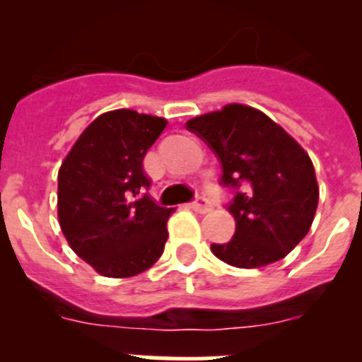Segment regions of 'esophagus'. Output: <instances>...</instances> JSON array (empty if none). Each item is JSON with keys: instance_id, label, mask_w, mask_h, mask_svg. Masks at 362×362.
<instances>
[{"instance_id": "obj_1", "label": "esophagus", "mask_w": 362, "mask_h": 362, "mask_svg": "<svg viewBox=\"0 0 362 362\" xmlns=\"http://www.w3.org/2000/svg\"><path fill=\"white\" fill-rule=\"evenodd\" d=\"M192 210H196L197 214H206L212 210V204H210V201L206 199V197H197V199L192 203Z\"/></svg>"}]
</instances>
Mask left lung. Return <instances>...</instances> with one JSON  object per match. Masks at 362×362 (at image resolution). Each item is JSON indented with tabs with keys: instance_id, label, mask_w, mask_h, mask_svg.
<instances>
[{
	"instance_id": "8db88e82",
	"label": "left lung",
	"mask_w": 362,
	"mask_h": 362,
	"mask_svg": "<svg viewBox=\"0 0 362 362\" xmlns=\"http://www.w3.org/2000/svg\"><path fill=\"white\" fill-rule=\"evenodd\" d=\"M216 152L221 185L232 188L228 212L235 233L214 243V255L238 268L276 263L308 233L319 187L312 159L267 114L246 105H226L187 123Z\"/></svg>"
}]
</instances>
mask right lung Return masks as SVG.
I'll use <instances>...</instances> for the list:
<instances>
[{
    "instance_id": "right-lung-1",
    "label": "right lung",
    "mask_w": 362,
    "mask_h": 362,
    "mask_svg": "<svg viewBox=\"0 0 362 362\" xmlns=\"http://www.w3.org/2000/svg\"><path fill=\"white\" fill-rule=\"evenodd\" d=\"M166 119L136 110L105 112L74 143L57 174V219L83 261L105 277L148 270L165 250L174 209L153 203L143 170Z\"/></svg>"
}]
</instances>
